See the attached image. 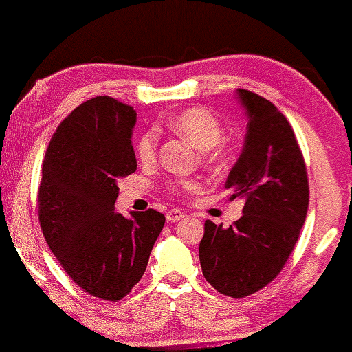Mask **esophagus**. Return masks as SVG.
I'll use <instances>...</instances> for the list:
<instances>
[{"mask_svg":"<svg viewBox=\"0 0 352 352\" xmlns=\"http://www.w3.org/2000/svg\"><path fill=\"white\" fill-rule=\"evenodd\" d=\"M185 217L187 215H185V213L179 208H172L167 212V221H170V223H177V221L184 220Z\"/></svg>","mask_w":352,"mask_h":352,"instance_id":"esophagus-1","label":"esophagus"}]
</instances>
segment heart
<instances>
[{"label":"heart","instance_id":"heart-1","mask_svg":"<svg viewBox=\"0 0 352 352\" xmlns=\"http://www.w3.org/2000/svg\"><path fill=\"white\" fill-rule=\"evenodd\" d=\"M167 127L173 134L184 137L190 144L200 148L204 160L210 165H217L223 159V147H221L220 120L212 111L205 107H188L172 117L167 122ZM137 159L142 164H152L157 157V134L155 131H145L135 142ZM197 188V182L177 180L172 184V190L177 193L192 192Z\"/></svg>","mask_w":352,"mask_h":352}]
</instances>
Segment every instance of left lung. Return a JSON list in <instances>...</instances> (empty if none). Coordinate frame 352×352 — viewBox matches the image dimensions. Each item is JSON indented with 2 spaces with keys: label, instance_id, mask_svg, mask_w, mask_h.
Returning <instances> with one entry per match:
<instances>
[{
  "label": "left lung",
  "instance_id": "left-lung-1",
  "mask_svg": "<svg viewBox=\"0 0 352 352\" xmlns=\"http://www.w3.org/2000/svg\"><path fill=\"white\" fill-rule=\"evenodd\" d=\"M238 98L248 125L225 187L230 200H243V215L228 228L205 221L199 254L205 280L218 293L245 298L272 283L288 261L306 220L309 185L288 119L252 91L238 89Z\"/></svg>",
  "mask_w": 352,
  "mask_h": 352
}]
</instances>
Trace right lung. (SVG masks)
I'll list each match as a JSON object with an SVG mask.
<instances>
[{
  "instance_id": "obj_1",
  "label": "right lung",
  "mask_w": 352,
  "mask_h": 352,
  "mask_svg": "<svg viewBox=\"0 0 352 352\" xmlns=\"http://www.w3.org/2000/svg\"><path fill=\"white\" fill-rule=\"evenodd\" d=\"M134 107L98 96L56 129L43 162L38 213L46 243L79 288L106 301L131 293L147 268L165 215L125 218L114 210L117 180L135 172Z\"/></svg>"
}]
</instances>
